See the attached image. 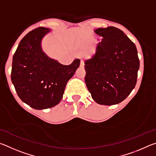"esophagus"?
<instances>
[{
    "label": "esophagus",
    "mask_w": 156,
    "mask_h": 156,
    "mask_svg": "<svg viewBox=\"0 0 156 156\" xmlns=\"http://www.w3.org/2000/svg\"><path fill=\"white\" fill-rule=\"evenodd\" d=\"M84 65V61H83V60H81V61H80V67H83Z\"/></svg>",
    "instance_id": "1"
}]
</instances>
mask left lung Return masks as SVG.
<instances>
[{"label":"left lung","mask_w":156,"mask_h":156,"mask_svg":"<svg viewBox=\"0 0 156 156\" xmlns=\"http://www.w3.org/2000/svg\"><path fill=\"white\" fill-rule=\"evenodd\" d=\"M94 32L103 38L91 58L84 61L87 87L98 104H118L136 84L140 67L138 51L118 28H98Z\"/></svg>","instance_id":"1"}]
</instances>
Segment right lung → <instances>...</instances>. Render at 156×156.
<instances>
[{"instance_id":"add662e5","label":"right lung","mask_w":156,"mask_h":156,"mask_svg":"<svg viewBox=\"0 0 156 156\" xmlns=\"http://www.w3.org/2000/svg\"><path fill=\"white\" fill-rule=\"evenodd\" d=\"M49 31L43 27L30 31L13 56L11 79L16 91L23 102L35 109L58 104L68 80L80 66L79 59L64 65L47 56L41 41Z\"/></svg>"}]
</instances>
